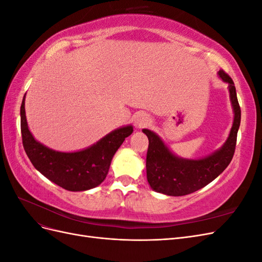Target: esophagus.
<instances>
[{
	"instance_id": "34e87169",
	"label": "esophagus",
	"mask_w": 262,
	"mask_h": 262,
	"mask_svg": "<svg viewBox=\"0 0 262 262\" xmlns=\"http://www.w3.org/2000/svg\"><path fill=\"white\" fill-rule=\"evenodd\" d=\"M150 122H152V119L149 118L148 115L146 114H140L137 118H136V126L138 129H142V128H145V126L149 125Z\"/></svg>"
}]
</instances>
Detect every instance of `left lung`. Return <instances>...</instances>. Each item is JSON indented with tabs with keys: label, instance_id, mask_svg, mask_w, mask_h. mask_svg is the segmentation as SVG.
I'll list each match as a JSON object with an SVG mask.
<instances>
[{
	"label": "left lung",
	"instance_id": "left-lung-1",
	"mask_svg": "<svg viewBox=\"0 0 262 262\" xmlns=\"http://www.w3.org/2000/svg\"><path fill=\"white\" fill-rule=\"evenodd\" d=\"M217 75L228 85L227 90L234 113L233 125L228 138L219 149L196 160L184 158L173 154L155 132L148 129L142 130L148 138L146 177L148 185L154 191L171 196L192 193L209 185L231 163L241 124V107L232 78L222 70L219 71Z\"/></svg>",
	"mask_w": 262,
	"mask_h": 262
}]
</instances>
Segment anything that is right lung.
Here are the masks:
<instances>
[{
    "instance_id": "add662e5",
    "label": "right lung",
    "mask_w": 262,
    "mask_h": 262,
    "mask_svg": "<svg viewBox=\"0 0 262 262\" xmlns=\"http://www.w3.org/2000/svg\"><path fill=\"white\" fill-rule=\"evenodd\" d=\"M20 130L25 152L39 172L69 191H85L105 180L114 155L125 138L132 134L133 126H120L81 150L59 152L40 143L29 131L24 96L20 106Z\"/></svg>"
}]
</instances>
